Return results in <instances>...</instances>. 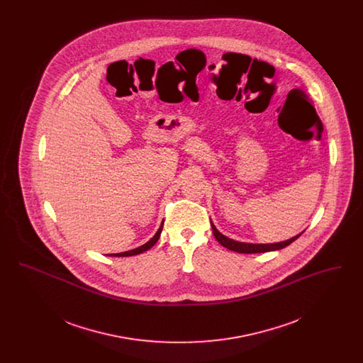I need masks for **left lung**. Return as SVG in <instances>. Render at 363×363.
<instances>
[{
    "instance_id": "1",
    "label": "left lung",
    "mask_w": 363,
    "mask_h": 363,
    "mask_svg": "<svg viewBox=\"0 0 363 363\" xmlns=\"http://www.w3.org/2000/svg\"><path fill=\"white\" fill-rule=\"evenodd\" d=\"M211 225H212V231H213V235H215L216 241L219 242L222 246H225V247L230 249V250H234L237 253H264V252H271V250H279V249H283V247L289 246L291 242L295 241L302 234L301 233L299 235H296V237H294L291 240H287V241L284 242L257 245V243H243V242L230 240V238L225 237L222 233H219L218 228L213 225L212 222H211Z\"/></svg>"
}]
</instances>
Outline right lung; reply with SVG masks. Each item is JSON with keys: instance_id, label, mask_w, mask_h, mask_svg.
Listing matches in <instances>:
<instances>
[{"instance_id": "1", "label": "right lung", "mask_w": 363, "mask_h": 363, "mask_svg": "<svg viewBox=\"0 0 363 363\" xmlns=\"http://www.w3.org/2000/svg\"><path fill=\"white\" fill-rule=\"evenodd\" d=\"M162 227H163V223L160 225V228L157 230V233H156L155 235L150 240V241L147 242V243H144L143 246H140V247H136V249H133V250H129V252H123V253H117V255H110V256H117V257H125V256H135V255H140V253H143V252H147L148 249H151L154 245H155L156 241L159 240V237H160V233H162Z\"/></svg>"}]
</instances>
